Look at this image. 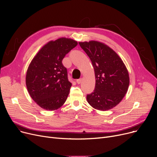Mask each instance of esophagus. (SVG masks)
Instances as JSON below:
<instances>
[{
	"mask_svg": "<svg viewBox=\"0 0 157 157\" xmlns=\"http://www.w3.org/2000/svg\"><path fill=\"white\" fill-rule=\"evenodd\" d=\"M81 81H82V79L81 78H79V79L76 80V82H77L78 84H80L81 83Z\"/></svg>",
	"mask_w": 157,
	"mask_h": 157,
	"instance_id": "obj_1",
	"label": "esophagus"
}]
</instances>
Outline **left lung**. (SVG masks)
I'll use <instances>...</instances> for the list:
<instances>
[{
    "mask_svg": "<svg viewBox=\"0 0 157 157\" xmlns=\"http://www.w3.org/2000/svg\"><path fill=\"white\" fill-rule=\"evenodd\" d=\"M79 44L91 60L95 72V90L87 95V102L97 110L111 109L127 92L130 79L126 66L119 55L103 43L90 40Z\"/></svg>",
    "mask_w": 157,
    "mask_h": 157,
    "instance_id": "1",
    "label": "left lung"
}]
</instances>
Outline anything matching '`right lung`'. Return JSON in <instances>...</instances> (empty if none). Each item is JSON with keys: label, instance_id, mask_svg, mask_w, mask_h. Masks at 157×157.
I'll return each instance as SVG.
<instances>
[{"label": "right lung", "instance_id": "1", "mask_svg": "<svg viewBox=\"0 0 157 157\" xmlns=\"http://www.w3.org/2000/svg\"><path fill=\"white\" fill-rule=\"evenodd\" d=\"M77 45V41L70 38L50 40L40 49L29 64L26 86L31 98L41 108L55 111L67 100L72 83L62 62Z\"/></svg>", "mask_w": 157, "mask_h": 157}]
</instances>
